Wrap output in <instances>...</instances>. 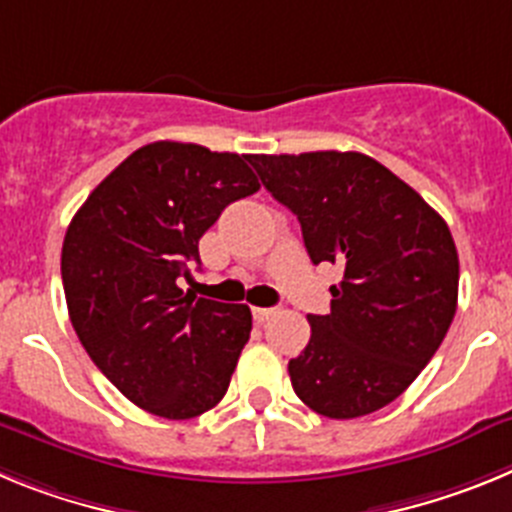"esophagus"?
<instances>
[{
    "instance_id": "obj_1",
    "label": "esophagus",
    "mask_w": 512,
    "mask_h": 512,
    "mask_svg": "<svg viewBox=\"0 0 512 512\" xmlns=\"http://www.w3.org/2000/svg\"><path fill=\"white\" fill-rule=\"evenodd\" d=\"M253 320H259V323H266V320L271 318V315H274V307H253Z\"/></svg>"
}]
</instances>
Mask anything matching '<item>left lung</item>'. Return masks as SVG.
<instances>
[{
	"label": "left lung",
	"mask_w": 512,
	"mask_h": 512,
	"mask_svg": "<svg viewBox=\"0 0 512 512\" xmlns=\"http://www.w3.org/2000/svg\"><path fill=\"white\" fill-rule=\"evenodd\" d=\"M295 212L312 264H336L328 315L289 361L318 415L361 418L390 405L433 359L456 312L459 256L449 225L413 187L356 151L248 156Z\"/></svg>",
	"instance_id": "1"
}]
</instances>
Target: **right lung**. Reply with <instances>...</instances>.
Wrapping results in <instances>:
<instances>
[{
  "mask_svg": "<svg viewBox=\"0 0 512 512\" xmlns=\"http://www.w3.org/2000/svg\"><path fill=\"white\" fill-rule=\"evenodd\" d=\"M248 156L158 140L79 207L61 251L69 318L99 372L138 408L197 418L228 392L251 310L179 287L230 202L259 192Z\"/></svg>",
  "mask_w": 512,
  "mask_h": 512,
  "instance_id": "right-lung-1",
  "label": "right lung"
}]
</instances>
